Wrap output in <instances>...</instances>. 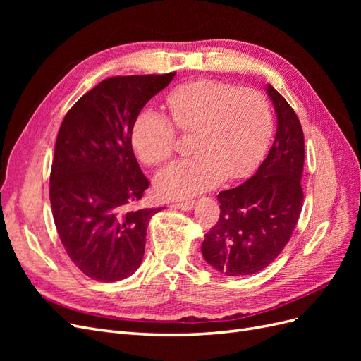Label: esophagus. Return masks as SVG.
<instances>
[{"label": "esophagus", "instance_id": "34e87169", "mask_svg": "<svg viewBox=\"0 0 361 361\" xmlns=\"http://www.w3.org/2000/svg\"><path fill=\"white\" fill-rule=\"evenodd\" d=\"M174 207H179L182 211H191L194 207V202H178L174 203Z\"/></svg>", "mask_w": 361, "mask_h": 361}]
</instances>
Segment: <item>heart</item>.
<instances>
[{
  "label": "heart",
  "instance_id": "obj_1",
  "mask_svg": "<svg viewBox=\"0 0 361 361\" xmlns=\"http://www.w3.org/2000/svg\"><path fill=\"white\" fill-rule=\"evenodd\" d=\"M171 122L179 133H194L191 159L174 164L155 179L157 191L169 199H187L228 179L251 173L267 149L272 113L260 92L212 80L176 87L167 96ZM130 141L146 166H162L176 149V133L161 114L141 111Z\"/></svg>",
  "mask_w": 361,
  "mask_h": 361
}]
</instances>
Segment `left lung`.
Instances as JSON below:
<instances>
[{"label":"left lung","mask_w":361,"mask_h":361,"mask_svg":"<svg viewBox=\"0 0 361 361\" xmlns=\"http://www.w3.org/2000/svg\"><path fill=\"white\" fill-rule=\"evenodd\" d=\"M267 92L277 114L274 143L255 176L216 195L220 218L202 244L207 264L228 277L267 268L289 243L302 207V128L285 97L271 84Z\"/></svg>","instance_id":"obj_1"}]
</instances>
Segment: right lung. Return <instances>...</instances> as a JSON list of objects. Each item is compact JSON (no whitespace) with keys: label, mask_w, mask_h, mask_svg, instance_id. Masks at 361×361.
Segmentation results:
<instances>
[{"label":"right lung","mask_w":361,"mask_h":361,"mask_svg":"<svg viewBox=\"0 0 361 361\" xmlns=\"http://www.w3.org/2000/svg\"><path fill=\"white\" fill-rule=\"evenodd\" d=\"M174 75L106 78L61 122L49 178L54 223L71 260L93 280H123L143 260L147 224L162 207H138L149 179L130 134L143 106Z\"/></svg>","instance_id":"obj_1"}]
</instances>
